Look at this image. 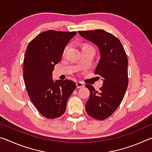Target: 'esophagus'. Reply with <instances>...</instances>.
<instances>
[{"mask_svg": "<svg viewBox=\"0 0 152 152\" xmlns=\"http://www.w3.org/2000/svg\"><path fill=\"white\" fill-rule=\"evenodd\" d=\"M76 86L78 88H82V87L84 86V84L81 82H78L76 83Z\"/></svg>", "mask_w": 152, "mask_h": 152, "instance_id": "34e87169", "label": "esophagus"}]
</instances>
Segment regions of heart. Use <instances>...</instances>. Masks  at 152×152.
Returning a JSON list of instances; mask_svg holds the SVG:
<instances>
[{"instance_id":"heart-1","label":"heart","mask_w":152,"mask_h":152,"mask_svg":"<svg viewBox=\"0 0 152 152\" xmlns=\"http://www.w3.org/2000/svg\"><path fill=\"white\" fill-rule=\"evenodd\" d=\"M88 47H92V46H91V45H88V44H85V45H84L83 47H82V49L85 48H88ZM68 46H66V47L65 48H64V52H63L64 54H66V51H67V50H68Z\"/></svg>"}]
</instances>
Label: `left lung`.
Here are the masks:
<instances>
[{
    "label": "left lung",
    "instance_id": "obj_1",
    "mask_svg": "<svg viewBox=\"0 0 152 152\" xmlns=\"http://www.w3.org/2000/svg\"><path fill=\"white\" fill-rule=\"evenodd\" d=\"M78 33L99 48L101 59L94 74L103 78V84L99 92L92 86L86 84L90 96L85 109L89 116L104 120L119 107L127 88V54L120 40L104 30L79 31Z\"/></svg>",
    "mask_w": 152,
    "mask_h": 152
}]
</instances>
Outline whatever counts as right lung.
<instances>
[{"instance_id": "add662e5", "label": "right lung", "mask_w": 152, "mask_h": 152, "mask_svg": "<svg viewBox=\"0 0 152 152\" xmlns=\"http://www.w3.org/2000/svg\"><path fill=\"white\" fill-rule=\"evenodd\" d=\"M76 31L48 30L31 41L25 51L23 77L27 94L36 109L47 119L61 117L76 88L70 80L53 82L52 71Z\"/></svg>"}]
</instances>
